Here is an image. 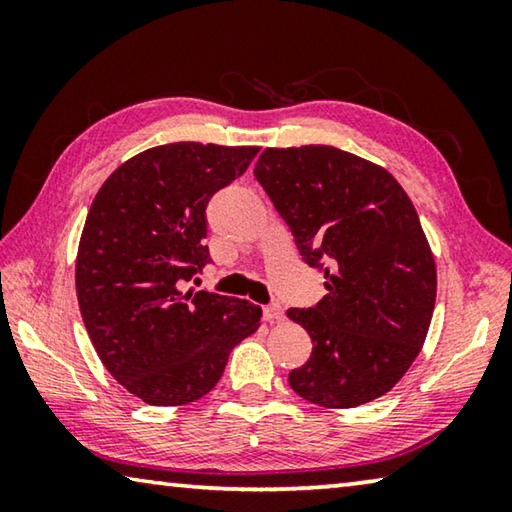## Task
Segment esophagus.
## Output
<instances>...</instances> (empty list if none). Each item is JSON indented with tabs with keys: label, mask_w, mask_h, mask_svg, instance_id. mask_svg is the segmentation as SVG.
<instances>
[{
	"label": "esophagus",
	"mask_w": 512,
	"mask_h": 512,
	"mask_svg": "<svg viewBox=\"0 0 512 512\" xmlns=\"http://www.w3.org/2000/svg\"><path fill=\"white\" fill-rule=\"evenodd\" d=\"M264 318L268 320V323H277V320L284 318V309L280 302H271V305L264 307Z\"/></svg>",
	"instance_id": "34e87169"
}]
</instances>
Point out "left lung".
Returning <instances> with one entry per match:
<instances>
[{"label": "left lung", "instance_id": "obj_1", "mask_svg": "<svg viewBox=\"0 0 512 512\" xmlns=\"http://www.w3.org/2000/svg\"><path fill=\"white\" fill-rule=\"evenodd\" d=\"M255 178L302 259L325 275L316 307L287 311L314 343L291 388L325 409L377 400L418 357L436 305V264L411 198L386 169L323 144L266 149Z\"/></svg>", "mask_w": 512, "mask_h": 512}]
</instances>
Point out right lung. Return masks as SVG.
<instances>
[{
	"instance_id": "right-lung-1",
	"label": "right lung",
	"mask_w": 512,
	"mask_h": 512,
	"mask_svg": "<svg viewBox=\"0 0 512 512\" xmlns=\"http://www.w3.org/2000/svg\"><path fill=\"white\" fill-rule=\"evenodd\" d=\"M257 146L173 142L135 155L101 185L76 257V296L103 366L153 406L189 404L257 332L248 300L185 287L212 262L205 207Z\"/></svg>"
}]
</instances>
